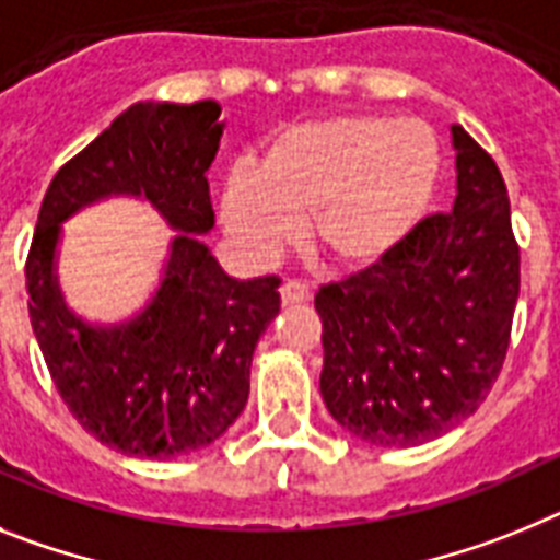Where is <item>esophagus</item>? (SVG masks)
Returning <instances> with one entry per match:
<instances>
[{
    "label": "esophagus",
    "mask_w": 560,
    "mask_h": 560,
    "mask_svg": "<svg viewBox=\"0 0 560 560\" xmlns=\"http://www.w3.org/2000/svg\"><path fill=\"white\" fill-rule=\"evenodd\" d=\"M281 304L284 307H293V304H304V301H310V287L304 284V281H295V279H287L284 284H281Z\"/></svg>",
    "instance_id": "34e87169"
}]
</instances>
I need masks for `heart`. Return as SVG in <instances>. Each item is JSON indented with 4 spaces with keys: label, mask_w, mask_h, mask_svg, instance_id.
<instances>
[{
    "label": "heart",
    "mask_w": 560,
    "mask_h": 560,
    "mask_svg": "<svg viewBox=\"0 0 560 560\" xmlns=\"http://www.w3.org/2000/svg\"><path fill=\"white\" fill-rule=\"evenodd\" d=\"M442 152L422 120L347 112L304 120L265 140L256 163L222 183L220 222L253 265L299 245L304 220L315 250L340 273L392 261L434 206Z\"/></svg>",
    "instance_id": "heart-1"
}]
</instances>
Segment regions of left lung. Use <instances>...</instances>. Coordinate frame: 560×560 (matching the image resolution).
Listing matches in <instances>:
<instances>
[{
  "label": "left lung",
  "instance_id": "1",
  "mask_svg": "<svg viewBox=\"0 0 560 560\" xmlns=\"http://www.w3.org/2000/svg\"><path fill=\"white\" fill-rule=\"evenodd\" d=\"M456 197L377 270L320 287V397L377 448L422 445L470 417L502 372L518 245L493 158L451 126Z\"/></svg>",
  "mask_w": 560,
  "mask_h": 560
}]
</instances>
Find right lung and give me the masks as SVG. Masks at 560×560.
Masks as SVG:
<instances>
[{"instance_id": "obj_1", "label": "right lung", "mask_w": 560, "mask_h": 560, "mask_svg": "<svg viewBox=\"0 0 560 560\" xmlns=\"http://www.w3.org/2000/svg\"><path fill=\"white\" fill-rule=\"evenodd\" d=\"M217 101H140L58 168L27 256V307L58 395L95 440L129 456L208 448L245 411L256 343L279 315L276 276L236 279L211 233L208 168L225 120ZM149 201L177 230L153 295L120 322H90L63 299V222L106 198Z\"/></svg>"}]
</instances>
